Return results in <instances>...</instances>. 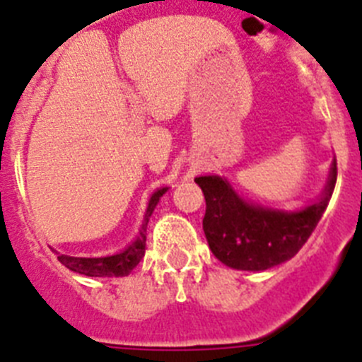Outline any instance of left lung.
<instances>
[{"mask_svg": "<svg viewBox=\"0 0 362 362\" xmlns=\"http://www.w3.org/2000/svg\"><path fill=\"white\" fill-rule=\"evenodd\" d=\"M337 181L332 163L317 201L299 210L267 209L246 201L221 175L196 177L206 201L203 230L212 254L235 270L261 272L292 259L325 214Z\"/></svg>", "mask_w": 362, "mask_h": 362, "instance_id": "8db88e82", "label": "left lung"}]
</instances>
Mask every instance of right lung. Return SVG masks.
I'll use <instances>...</instances> for the list:
<instances>
[{
    "mask_svg": "<svg viewBox=\"0 0 362 362\" xmlns=\"http://www.w3.org/2000/svg\"><path fill=\"white\" fill-rule=\"evenodd\" d=\"M168 188H158L153 192L148 199V206H146L145 217H143V225L137 232L136 239L130 243L127 248L114 255H105V257H72V255L59 254L57 259L59 263L65 264L69 270L76 272V274H83L88 277H124L129 276L130 272L139 264V261L145 255V245H146V225L152 216L153 209L158 206L159 199Z\"/></svg>",
    "mask_w": 362,
    "mask_h": 362,
    "instance_id": "add662e5",
    "label": "right lung"
}]
</instances>
